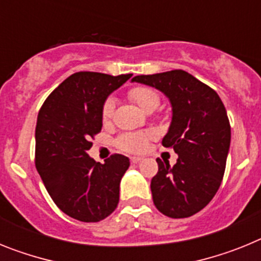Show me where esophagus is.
<instances>
[{"label":"esophagus","mask_w":261,"mask_h":261,"mask_svg":"<svg viewBox=\"0 0 261 261\" xmlns=\"http://www.w3.org/2000/svg\"><path fill=\"white\" fill-rule=\"evenodd\" d=\"M142 161V158H140V156H132V158H130V162L132 163H138V162H141Z\"/></svg>","instance_id":"1"}]
</instances>
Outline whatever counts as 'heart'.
Returning <instances> with one entry per match:
<instances>
[{
  "mask_svg": "<svg viewBox=\"0 0 261 261\" xmlns=\"http://www.w3.org/2000/svg\"><path fill=\"white\" fill-rule=\"evenodd\" d=\"M129 98L132 99L133 102L142 108L144 111L147 110H155L159 105V95L155 90L147 86H138L129 91ZM115 103L114 99L108 98L102 107V119L105 121L110 120L114 114ZM153 137L151 132H132L125 133V135L120 136L117 145L120 149L130 153H140L145 149L146 142L149 138Z\"/></svg>",
  "mask_w": 261,
  "mask_h": 261,
  "instance_id": "b5f03b06",
  "label": "heart"
}]
</instances>
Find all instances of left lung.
I'll use <instances>...</instances> for the list:
<instances>
[{
    "instance_id": "obj_1",
    "label": "left lung",
    "mask_w": 261,
    "mask_h": 261,
    "mask_svg": "<svg viewBox=\"0 0 261 261\" xmlns=\"http://www.w3.org/2000/svg\"><path fill=\"white\" fill-rule=\"evenodd\" d=\"M138 82L162 91L171 103L172 117L162 145L177 154L174 166L156 159L151 179L154 205L171 218L196 214L211 202L225 174L231 128L218 94L187 71L136 75Z\"/></svg>"
}]
</instances>
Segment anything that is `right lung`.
I'll list each match as a JSON object with an SVG mask.
<instances>
[{
    "instance_id": "right-lung-1",
    "label": "right lung",
    "mask_w": 261,
    "mask_h": 261,
    "mask_svg": "<svg viewBox=\"0 0 261 261\" xmlns=\"http://www.w3.org/2000/svg\"><path fill=\"white\" fill-rule=\"evenodd\" d=\"M130 77L78 71L53 90L39 111L36 170L55 204L74 220L99 222L119 204L128 156L114 154L102 165L87 150L102 129L103 103Z\"/></svg>"
}]
</instances>
